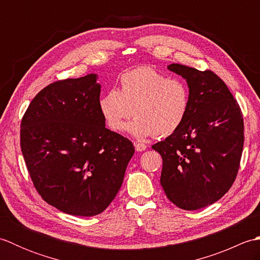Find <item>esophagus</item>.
I'll use <instances>...</instances> for the list:
<instances>
[{"mask_svg":"<svg viewBox=\"0 0 260 260\" xmlns=\"http://www.w3.org/2000/svg\"><path fill=\"white\" fill-rule=\"evenodd\" d=\"M134 146H135V150L137 152H143V151H145L146 148H147V145L144 144V143H141V142L134 143Z\"/></svg>","mask_w":260,"mask_h":260,"instance_id":"1","label":"esophagus"}]
</instances>
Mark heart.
I'll use <instances>...</instances> for the list:
<instances>
[{"label": "heart", "instance_id": "obj_1", "mask_svg": "<svg viewBox=\"0 0 260 260\" xmlns=\"http://www.w3.org/2000/svg\"><path fill=\"white\" fill-rule=\"evenodd\" d=\"M190 103V89L184 81L139 67L121 75L120 90L105 93L99 109L113 132L123 129L126 119L134 114L136 118L126 127L132 135L139 139L167 137L183 125Z\"/></svg>", "mask_w": 260, "mask_h": 260}]
</instances>
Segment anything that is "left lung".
Returning a JSON list of instances; mask_svg holds the SVG:
<instances>
[{
    "label": "left lung",
    "instance_id": "obj_1",
    "mask_svg": "<svg viewBox=\"0 0 260 260\" xmlns=\"http://www.w3.org/2000/svg\"><path fill=\"white\" fill-rule=\"evenodd\" d=\"M189 86L191 103L183 125L152 146L161 154V185L169 200L198 210L222 198L238 173L244 118L227 85L210 70L168 66Z\"/></svg>",
    "mask_w": 260,
    "mask_h": 260
}]
</instances>
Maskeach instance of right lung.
<instances>
[{"label": "right lung", "instance_id": "right-lung-1", "mask_svg": "<svg viewBox=\"0 0 260 260\" xmlns=\"http://www.w3.org/2000/svg\"><path fill=\"white\" fill-rule=\"evenodd\" d=\"M97 75L50 84L21 121V151L39 194L64 213H102L119 191L135 152L106 128Z\"/></svg>", "mask_w": 260, "mask_h": 260}]
</instances>
